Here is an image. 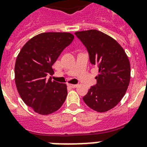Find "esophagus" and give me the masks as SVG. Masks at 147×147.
Listing matches in <instances>:
<instances>
[{"instance_id": "esophagus-1", "label": "esophagus", "mask_w": 147, "mask_h": 147, "mask_svg": "<svg viewBox=\"0 0 147 147\" xmlns=\"http://www.w3.org/2000/svg\"><path fill=\"white\" fill-rule=\"evenodd\" d=\"M68 85H69V87L72 88H76L77 86H78V85H71V84H69Z\"/></svg>"}]
</instances>
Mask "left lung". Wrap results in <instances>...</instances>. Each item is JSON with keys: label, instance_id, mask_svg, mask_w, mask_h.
Returning <instances> with one entry per match:
<instances>
[{"label": "left lung", "instance_id": "obj_1", "mask_svg": "<svg viewBox=\"0 0 147 147\" xmlns=\"http://www.w3.org/2000/svg\"><path fill=\"white\" fill-rule=\"evenodd\" d=\"M76 36L86 47L90 62L96 65L97 84L83 97L94 111L112 109L124 96L130 79V65L127 54L116 40L97 30L79 31Z\"/></svg>", "mask_w": 147, "mask_h": 147}]
</instances>
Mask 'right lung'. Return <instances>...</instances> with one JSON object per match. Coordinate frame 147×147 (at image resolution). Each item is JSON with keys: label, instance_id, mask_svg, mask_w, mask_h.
<instances>
[{"label": "right lung", "instance_id": "add662e5", "mask_svg": "<svg viewBox=\"0 0 147 147\" xmlns=\"http://www.w3.org/2000/svg\"><path fill=\"white\" fill-rule=\"evenodd\" d=\"M69 33H42L29 40L18 54L15 63V83L20 96L27 106L42 115L62 107L67 96L65 84L50 78L53 65L63 49L71 44Z\"/></svg>", "mask_w": 147, "mask_h": 147}]
</instances>
